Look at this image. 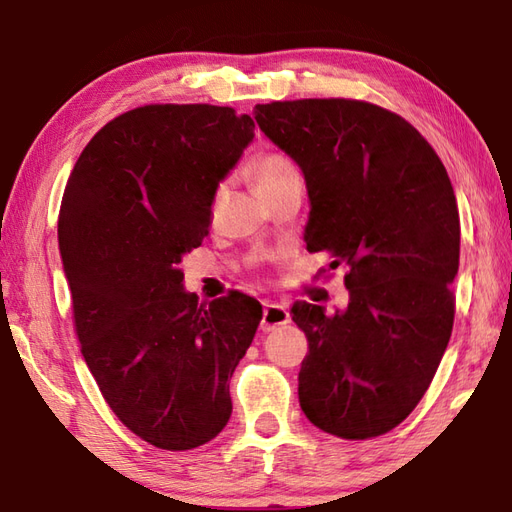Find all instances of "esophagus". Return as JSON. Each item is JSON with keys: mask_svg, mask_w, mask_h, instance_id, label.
Returning a JSON list of instances; mask_svg holds the SVG:
<instances>
[{"mask_svg": "<svg viewBox=\"0 0 512 512\" xmlns=\"http://www.w3.org/2000/svg\"><path fill=\"white\" fill-rule=\"evenodd\" d=\"M289 320H291V314H289L287 305H280V302H268V305L264 307L262 323H259V327H262V332H273V329L287 325Z\"/></svg>", "mask_w": 512, "mask_h": 512, "instance_id": "1", "label": "esophagus"}]
</instances>
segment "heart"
Wrapping results in <instances>:
<instances>
[{"label": "heart", "mask_w": 512, "mask_h": 512, "mask_svg": "<svg viewBox=\"0 0 512 512\" xmlns=\"http://www.w3.org/2000/svg\"><path fill=\"white\" fill-rule=\"evenodd\" d=\"M291 173H298V171H296V167H293V164L287 158H282V155L268 153V155H262V158L255 162V178H257L259 192H264V189L277 185V183H280V180L289 178ZM221 196H223V187L219 189V192H216L214 205L221 201Z\"/></svg>", "instance_id": "b5f03b06"}]
</instances>
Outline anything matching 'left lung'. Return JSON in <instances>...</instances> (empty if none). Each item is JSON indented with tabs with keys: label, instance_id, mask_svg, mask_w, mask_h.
<instances>
[{
	"label": "left lung",
	"instance_id": "left-lung-1",
	"mask_svg": "<svg viewBox=\"0 0 512 512\" xmlns=\"http://www.w3.org/2000/svg\"><path fill=\"white\" fill-rule=\"evenodd\" d=\"M253 115L305 176L307 250H329L350 268L348 307L291 309L309 341L300 406L332 436H381L427 393L452 336L454 187L409 121L372 103L273 101Z\"/></svg>",
	"mask_w": 512,
	"mask_h": 512
}]
</instances>
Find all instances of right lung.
Instances as JSON below:
<instances>
[{"instance_id": "1", "label": "right lung", "mask_w": 512, "mask_h": 512, "mask_svg": "<svg viewBox=\"0 0 512 512\" xmlns=\"http://www.w3.org/2000/svg\"><path fill=\"white\" fill-rule=\"evenodd\" d=\"M255 121L207 103L124 112L85 146L58 214L83 359L101 395L146 443L183 452L230 420V377L262 305L244 293L205 307L183 257L210 228L221 180Z\"/></svg>"}]
</instances>
